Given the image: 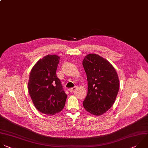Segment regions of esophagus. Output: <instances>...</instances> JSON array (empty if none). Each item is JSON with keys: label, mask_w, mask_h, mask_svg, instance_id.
Returning a JSON list of instances; mask_svg holds the SVG:
<instances>
[{"label": "esophagus", "mask_w": 148, "mask_h": 148, "mask_svg": "<svg viewBox=\"0 0 148 148\" xmlns=\"http://www.w3.org/2000/svg\"><path fill=\"white\" fill-rule=\"evenodd\" d=\"M77 88V87L76 86H75V87H72V88H69V91L70 92H73L75 89H76V88Z\"/></svg>", "instance_id": "esophagus-1"}]
</instances>
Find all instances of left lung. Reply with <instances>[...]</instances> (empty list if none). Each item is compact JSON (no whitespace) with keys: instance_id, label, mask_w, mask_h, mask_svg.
<instances>
[{"instance_id":"1","label":"left lung","mask_w":148,"mask_h":148,"mask_svg":"<svg viewBox=\"0 0 148 148\" xmlns=\"http://www.w3.org/2000/svg\"><path fill=\"white\" fill-rule=\"evenodd\" d=\"M82 64L88 82L83 107L92 114L100 115L114 103L120 87L119 77L112 65L97 54L87 55Z\"/></svg>"}]
</instances>
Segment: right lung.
Wrapping results in <instances>:
<instances>
[{
	"mask_svg": "<svg viewBox=\"0 0 148 148\" xmlns=\"http://www.w3.org/2000/svg\"><path fill=\"white\" fill-rule=\"evenodd\" d=\"M60 57L47 55L32 68L28 83V92L36 108L47 115L64 108L67 95L56 73Z\"/></svg>",
	"mask_w": 148,
	"mask_h": 148,
	"instance_id": "1",
	"label": "right lung"
}]
</instances>
